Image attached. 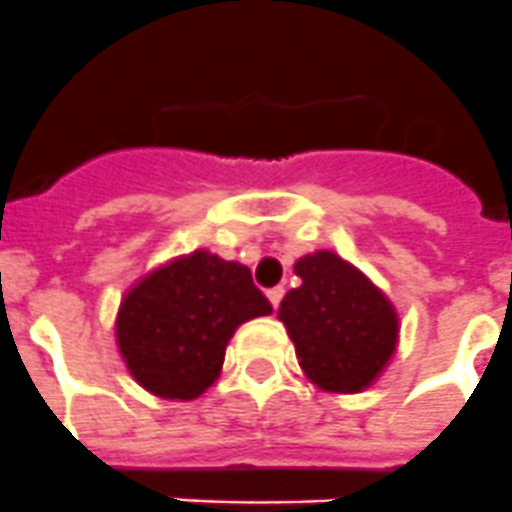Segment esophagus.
<instances>
[{"mask_svg":"<svg viewBox=\"0 0 512 512\" xmlns=\"http://www.w3.org/2000/svg\"><path fill=\"white\" fill-rule=\"evenodd\" d=\"M266 297H269L271 307H274V310H277L279 302H282V297H284V287H271L269 292H266Z\"/></svg>","mask_w":512,"mask_h":512,"instance_id":"1","label":"esophagus"}]
</instances>
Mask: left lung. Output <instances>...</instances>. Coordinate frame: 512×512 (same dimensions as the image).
<instances>
[{"instance_id": "obj_1", "label": "left lung", "mask_w": 512, "mask_h": 512, "mask_svg": "<svg viewBox=\"0 0 512 512\" xmlns=\"http://www.w3.org/2000/svg\"><path fill=\"white\" fill-rule=\"evenodd\" d=\"M302 279L279 305L302 372L328 392H361L395 354L390 300L351 264L318 251L295 264Z\"/></svg>"}]
</instances>
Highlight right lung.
Returning a JSON list of instances; mask_svg holds the SVG:
<instances>
[{"label":"right lung","instance_id":"right-lung-1","mask_svg":"<svg viewBox=\"0 0 512 512\" xmlns=\"http://www.w3.org/2000/svg\"><path fill=\"white\" fill-rule=\"evenodd\" d=\"M269 312L248 266L194 251L130 289L117 315V346L148 392L194 400L220 374L235 328Z\"/></svg>","mask_w":512,"mask_h":512}]
</instances>
